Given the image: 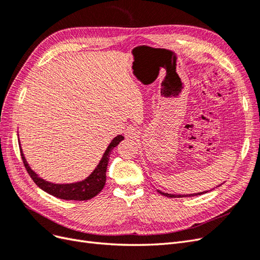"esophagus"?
I'll return each instance as SVG.
<instances>
[{"mask_svg": "<svg viewBox=\"0 0 260 260\" xmlns=\"http://www.w3.org/2000/svg\"><path fill=\"white\" fill-rule=\"evenodd\" d=\"M124 135L125 138L128 139H137L139 137V130L136 127H133V125H129V127L125 129Z\"/></svg>", "mask_w": 260, "mask_h": 260, "instance_id": "obj_1", "label": "esophagus"}]
</instances>
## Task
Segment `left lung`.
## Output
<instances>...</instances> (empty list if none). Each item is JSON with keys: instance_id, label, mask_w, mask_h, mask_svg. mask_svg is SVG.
Returning <instances> with one entry per match:
<instances>
[{"instance_id": "1", "label": "left lung", "mask_w": 260, "mask_h": 260, "mask_svg": "<svg viewBox=\"0 0 260 260\" xmlns=\"http://www.w3.org/2000/svg\"><path fill=\"white\" fill-rule=\"evenodd\" d=\"M208 191L205 192H200V193H195V194H186V195H180V194H168V193H164L158 191V193H160L164 196H167V198H192V196H198V195H202V194H205Z\"/></svg>"}]
</instances>
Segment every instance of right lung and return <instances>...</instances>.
Wrapping results in <instances>:
<instances>
[{"label":"right lung","mask_w":260,"mask_h":260,"mask_svg":"<svg viewBox=\"0 0 260 260\" xmlns=\"http://www.w3.org/2000/svg\"><path fill=\"white\" fill-rule=\"evenodd\" d=\"M123 140L122 136H117L113 139V141L109 143L108 147L102 157L101 161L96 166V168L93 170L92 174L84 179L80 182L76 183H69V184H56V183H51L49 181H45L36 174L34 170H31L29 165L23 156V153L21 151L20 143H19V149H20V155L22 158V162L25 165V168L28 171L29 176L31 179L34 180V182L43 190L44 192L49 193L55 198L60 199V200H66V201H86L91 200L94 196H96L105 185L106 182V170H107V165L109 161V154L113 151V148L119 144L120 141Z\"/></svg>","instance_id":"obj_1"}]
</instances>
